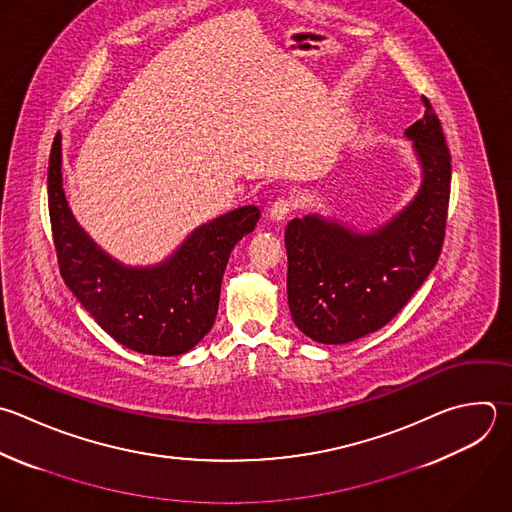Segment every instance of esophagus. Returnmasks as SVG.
Listing matches in <instances>:
<instances>
[{
  "label": "esophagus",
  "mask_w": 512,
  "mask_h": 512,
  "mask_svg": "<svg viewBox=\"0 0 512 512\" xmlns=\"http://www.w3.org/2000/svg\"><path fill=\"white\" fill-rule=\"evenodd\" d=\"M296 202L294 200H288V198H280V200H276L272 206H270V210H268V216H270V220H274V222H282V220H286L294 210H296Z\"/></svg>",
  "instance_id": "obj_1"
}]
</instances>
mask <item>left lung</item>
<instances>
[{"instance_id":"obj_1","label":"left lung","mask_w":512,"mask_h":512,"mask_svg":"<svg viewBox=\"0 0 512 512\" xmlns=\"http://www.w3.org/2000/svg\"><path fill=\"white\" fill-rule=\"evenodd\" d=\"M406 130L422 166L416 198L370 234L316 214L286 226L288 306L322 344H346L388 324L436 266L450 198V152L430 102Z\"/></svg>"}]
</instances>
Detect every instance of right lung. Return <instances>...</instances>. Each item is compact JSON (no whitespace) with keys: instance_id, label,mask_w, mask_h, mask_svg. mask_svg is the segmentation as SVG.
Masks as SVG:
<instances>
[{"instance_id":"right-lung-1","label":"right lung","mask_w":512,"mask_h":512,"mask_svg":"<svg viewBox=\"0 0 512 512\" xmlns=\"http://www.w3.org/2000/svg\"><path fill=\"white\" fill-rule=\"evenodd\" d=\"M48 206L66 286L116 342L154 356L184 354L210 332L230 252L260 218L256 206L232 210L192 232L166 262L122 266L88 238L68 208L60 132L50 152Z\"/></svg>"}]
</instances>
